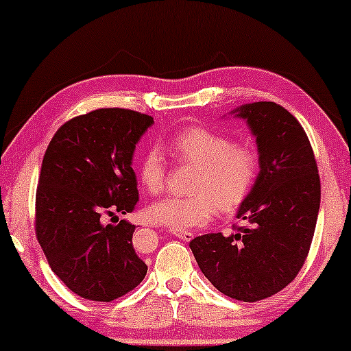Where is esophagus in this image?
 Segmentation results:
<instances>
[{
  "mask_svg": "<svg viewBox=\"0 0 351 351\" xmlns=\"http://www.w3.org/2000/svg\"><path fill=\"white\" fill-rule=\"evenodd\" d=\"M172 233H174L179 239H182V241H191V239L195 238V233H191V232H176L174 230Z\"/></svg>",
  "mask_w": 351,
  "mask_h": 351,
  "instance_id": "1",
  "label": "esophagus"
}]
</instances>
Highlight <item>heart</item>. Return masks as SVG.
Segmentation results:
<instances>
[{
  "label": "heart",
  "instance_id": "1",
  "mask_svg": "<svg viewBox=\"0 0 351 351\" xmlns=\"http://www.w3.org/2000/svg\"><path fill=\"white\" fill-rule=\"evenodd\" d=\"M169 148L180 162L196 166L190 196L160 199L148 208V219L161 227L184 232L199 228L217 213L233 214L251 195L261 174V155L251 143L204 126H185L169 138ZM137 177L148 193L160 195L166 185V161L160 147L142 153Z\"/></svg>",
  "mask_w": 351,
  "mask_h": 351
}]
</instances>
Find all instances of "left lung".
<instances>
[{
    "mask_svg": "<svg viewBox=\"0 0 351 351\" xmlns=\"http://www.w3.org/2000/svg\"><path fill=\"white\" fill-rule=\"evenodd\" d=\"M256 136L261 174L237 217L249 227L208 233L190 241L201 271L232 299L271 297L297 276L308 256L318 219L321 184L308 137L300 123L275 102L233 110Z\"/></svg>",
    "mask_w": 351,
    "mask_h": 351,
    "instance_id": "left-lung-1",
    "label": "left lung"
}]
</instances>
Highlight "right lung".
I'll return each instance as SVG.
<instances>
[{"label":"right lung","mask_w":351,"mask_h":351,"mask_svg":"<svg viewBox=\"0 0 351 351\" xmlns=\"http://www.w3.org/2000/svg\"><path fill=\"white\" fill-rule=\"evenodd\" d=\"M152 124V117L134 110H94L62 124L43 158L38 243L51 270L83 299L112 302L147 275L145 262L132 247L136 225L104 219L136 208L132 155Z\"/></svg>","instance_id":"add662e5"}]
</instances>
